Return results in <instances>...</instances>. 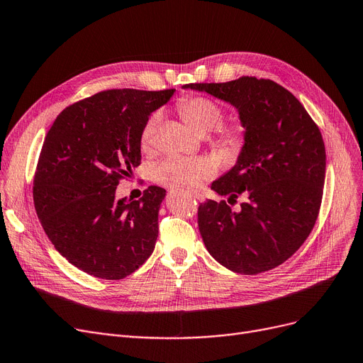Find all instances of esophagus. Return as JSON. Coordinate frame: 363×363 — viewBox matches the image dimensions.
<instances>
[{"mask_svg":"<svg viewBox=\"0 0 363 363\" xmlns=\"http://www.w3.org/2000/svg\"><path fill=\"white\" fill-rule=\"evenodd\" d=\"M193 197H196V199H197V200H200V201L204 199V197H203L200 193H193Z\"/></svg>","mask_w":363,"mask_h":363,"instance_id":"34e87169","label":"esophagus"}]
</instances>
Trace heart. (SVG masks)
<instances>
[{
    "mask_svg": "<svg viewBox=\"0 0 363 363\" xmlns=\"http://www.w3.org/2000/svg\"><path fill=\"white\" fill-rule=\"evenodd\" d=\"M178 111L193 130L206 133L213 130L216 143L230 151L238 150L243 143V125L240 123L219 124L223 120L220 106L204 96H186L178 102ZM160 113H152L140 132V145L150 148ZM216 172L215 163L208 157L170 155L152 166V179L172 188H196L211 179Z\"/></svg>",
    "mask_w": 363,
    "mask_h": 363,
    "instance_id": "obj_1",
    "label": "heart"
}]
</instances>
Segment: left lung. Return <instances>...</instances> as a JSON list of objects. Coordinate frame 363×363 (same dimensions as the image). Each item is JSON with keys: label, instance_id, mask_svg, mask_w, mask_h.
I'll return each instance as SVG.
<instances>
[{"label": "left lung", "instance_id": "1", "mask_svg": "<svg viewBox=\"0 0 363 363\" xmlns=\"http://www.w3.org/2000/svg\"><path fill=\"white\" fill-rule=\"evenodd\" d=\"M228 102L245 129L235 164L212 182L219 196L247 201L233 212L223 201L199 206V230L209 254L240 274L269 272L299 249L316 223L326 154L320 130L291 91L272 80L184 86Z\"/></svg>", "mask_w": 363, "mask_h": 363}]
</instances>
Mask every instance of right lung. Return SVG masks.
I'll return each mask as SVG.
<instances>
[{
    "label": "right lung",
    "instance_id": "1",
    "mask_svg": "<svg viewBox=\"0 0 363 363\" xmlns=\"http://www.w3.org/2000/svg\"><path fill=\"white\" fill-rule=\"evenodd\" d=\"M175 89H114L62 111L47 132L34 178L40 223L59 254L106 280L132 274L152 254L166 196L116 199L120 179L140 164V132Z\"/></svg>",
    "mask_w": 363,
    "mask_h": 363
}]
</instances>
